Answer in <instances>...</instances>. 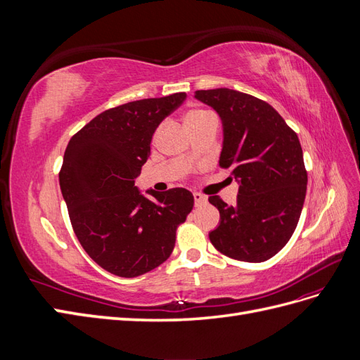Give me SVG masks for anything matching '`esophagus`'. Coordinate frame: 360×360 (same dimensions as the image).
Returning a JSON list of instances; mask_svg holds the SVG:
<instances>
[{"label": "esophagus", "mask_w": 360, "mask_h": 360, "mask_svg": "<svg viewBox=\"0 0 360 360\" xmlns=\"http://www.w3.org/2000/svg\"><path fill=\"white\" fill-rule=\"evenodd\" d=\"M193 200H195V205H197V207L207 202V197H205V195L198 193V192H193Z\"/></svg>", "instance_id": "esophagus-1"}]
</instances>
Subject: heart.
<instances>
[{
	"label": "heart",
	"mask_w": 360,
	"mask_h": 360,
	"mask_svg": "<svg viewBox=\"0 0 360 360\" xmlns=\"http://www.w3.org/2000/svg\"><path fill=\"white\" fill-rule=\"evenodd\" d=\"M201 115H204V112H201V111H191V112L186 115V122H189V120H193V118H198V117H201Z\"/></svg>",
	"instance_id": "b5f03b06"
}]
</instances>
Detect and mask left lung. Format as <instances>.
Listing matches in <instances>:
<instances>
[{
  "label": "left lung",
  "mask_w": 360,
  "mask_h": 360,
  "mask_svg": "<svg viewBox=\"0 0 360 360\" xmlns=\"http://www.w3.org/2000/svg\"><path fill=\"white\" fill-rule=\"evenodd\" d=\"M195 99L221 117L219 165L238 183L234 205L209 197L221 214L210 242L226 257L261 263L287 245L299 222L308 184L300 141L274 106L250 94L198 90Z\"/></svg>",
  "instance_id": "obj_1"
}]
</instances>
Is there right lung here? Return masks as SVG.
<instances>
[{
    "mask_svg": "<svg viewBox=\"0 0 360 360\" xmlns=\"http://www.w3.org/2000/svg\"><path fill=\"white\" fill-rule=\"evenodd\" d=\"M186 99L174 93L111 108L69 141L60 188L73 231L102 269L135 278L167 261L193 195L184 188L141 192L135 179L150 156L155 130Z\"/></svg>",
    "mask_w": 360,
    "mask_h": 360,
    "instance_id": "right-lung-1",
    "label": "right lung"
}]
</instances>
